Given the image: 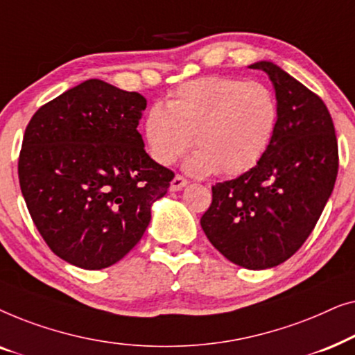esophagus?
<instances>
[{"mask_svg": "<svg viewBox=\"0 0 355 355\" xmlns=\"http://www.w3.org/2000/svg\"><path fill=\"white\" fill-rule=\"evenodd\" d=\"M187 184H189L187 179H184L182 176H179V174H176V176L173 178L171 184H169V191H173V192H178V191H181V189L186 187Z\"/></svg>", "mask_w": 355, "mask_h": 355, "instance_id": "esophagus-1", "label": "esophagus"}]
</instances>
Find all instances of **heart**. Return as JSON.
<instances>
[{
  "label": "heart",
  "instance_id": "heart-1",
  "mask_svg": "<svg viewBox=\"0 0 355 355\" xmlns=\"http://www.w3.org/2000/svg\"><path fill=\"white\" fill-rule=\"evenodd\" d=\"M279 106L270 87L236 77H202L186 82L153 105L144 119V139L155 162L169 166L189 148L192 174L227 176L249 171L270 148Z\"/></svg>",
  "mask_w": 355,
  "mask_h": 355
}]
</instances>
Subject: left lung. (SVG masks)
<instances>
[{
	"instance_id": "left-lung-1",
	"label": "left lung",
	"mask_w": 355,
	"mask_h": 355,
	"mask_svg": "<svg viewBox=\"0 0 355 355\" xmlns=\"http://www.w3.org/2000/svg\"><path fill=\"white\" fill-rule=\"evenodd\" d=\"M266 72L279 106L278 129L259 163L211 187L202 230L218 252L247 270L283 263L313 231L338 176V140L320 96L271 61Z\"/></svg>"
}]
</instances>
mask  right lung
<instances>
[{
	"instance_id": "add662e5",
	"label": "right lung",
	"mask_w": 355,
	"mask_h": 355,
	"mask_svg": "<svg viewBox=\"0 0 355 355\" xmlns=\"http://www.w3.org/2000/svg\"><path fill=\"white\" fill-rule=\"evenodd\" d=\"M147 100L90 79L43 105L28 123L19 182L48 247L84 270L108 268L142 239L174 173L137 130Z\"/></svg>"
}]
</instances>
